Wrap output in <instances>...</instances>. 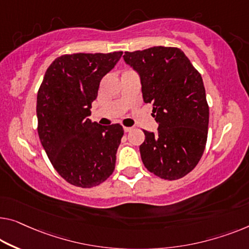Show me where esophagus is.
<instances>
[{
    "label": "esophagus",
    "mask_w": 249,
    "mask_h": 249,
    "mask_svg": "<svg viewBox=\"0 0 249 249\" xmlns=\"http://www.w3.org/2000/svg\"><path fill=\"white\" fill-rule=\"evenodd\" d=\"M124 132H126V133H127V132H131L132 131V129H133V127H128V126H124Z\"/></svg>",
    "instance_id": "obj_1"
}]
</instances>
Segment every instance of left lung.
<instances>
[{
    "label": "left lung",
    "instance_id": "8db88e82",
    "mask_svg": "<svg viewBox=\"0 0 249 249\" xmlns=\"http://www.w3.org/2000/svg\"><path fill=\"white\" fill-rule=\"evenodd\" d=\"M123 58L139 72L144 103L153 104L159 123L157 133L143 131V164L161 179H181L196 168L207 143L209 106L201 75L179 48L126 51Z\"/></svg>",
    "mask_w": 249,
    "mask_h": 249
}]
</instances>
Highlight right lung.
I'll return each mask as SVG.
<instances>
[{
    "instance_id": "obj_1",
    "label": "right lung",
    "mask_w": 249,
    "mask_h": 249,
    "mask_svg": "<svg viewBox=\"0 0 249 249\" xmlns=\"http://www.w3.org/2000/svg\"><path fill=\"white\" fill-rule=\"evenodd\" d=\"M123 53H73L58 57L44 73L36 97L38 134L53 165L67 182L91 188L115 169L124 129L89 120L102 78Z\"/></svg>"
}]
</instances>
